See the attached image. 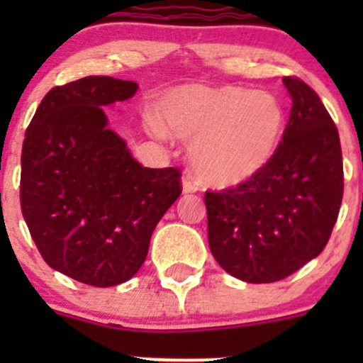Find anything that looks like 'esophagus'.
Masks as SVG:
<instances>
[{
	"mask_svg": "<svg viewBox=\"0 0 363 363\" xmlns=\"http://www.w3.org/2000/svg\"><path fill=\"white\" fill-rule=\"evenodd\" d=\"M199 188H200L199 181H196L191 174H186L184 177H182V191L184 193H196L199 191Z\"/></svg>",
	"mask_w": 363,
	"mask_h": 363,
	"instance_id": "34e87169",
	"label": "esophagus"
}]
</instances>
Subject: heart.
<instances>
[{"instance_id":"1","label":"heart","mask_w":363,"mask_h":363,"mask_svg":"<svg viewBox=\"0 0 363 363\" xmlns=\"http://www.w3.org/2000/svg\"><path fill=\"white\" fill-rule=\"evenodd\" d=\"M158 116L172 135L191 140L193 167L216 188L259 174L276 155L286 124L276 94L240 86L175 87L160 100Z\"/></svg>"}]
</instances>
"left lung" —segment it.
Listing matches in <instances>:
<instances>
[{
    "instance_id": "obj_1",
    "label": "left lung",
    "mask_w": 363,
    "mask_h": 363,
    "mask_svg": "<svg viewBox=\"0 0 363 363\" xmlns=\"http://www.w3.org/2000/svg\"><path fill=\"white\" fill-rule=\"evenodd\" d=\"M283 82L294 105L276 155L250 181L205 191L212 256L246 283H276L316 258L342 202L337 126L303 80Z\"/></svg>"
}]
</instances>
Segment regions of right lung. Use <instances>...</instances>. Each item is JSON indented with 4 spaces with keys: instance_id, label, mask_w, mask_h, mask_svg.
I'll list each match as a JSON object with an SVG mask.
<instances>
[{
    "instance_id": "obj_1",
    "label": "right lung",
    "mask_w": 363,
    "mask_h": 363,
    "mask_svg": "<svg viewBox=\"0 0 363 363\" xmlns=\"http://www.w3.org/2000/svg\"><path fill=\"white\" fill-rule=\"evenodd\" d=\"M137 84L96 75L56 86L36 108L21 155V208L40 255L89 286L131 279L156 225L182 193L181 170L145 168L104 108Z\"/></svg>"
}]
</instances>
